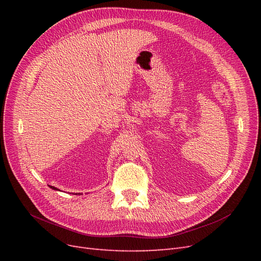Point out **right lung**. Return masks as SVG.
I'll use <instances>...</instances> for the list:
<instances>
[{
  "label": "right lung",
  "instance_id": "add662e5",
  "mask_svg": "<svg viewBox=\"0 0 261 261\" xmlns=\"http://www.w3.org/2000/svg\"><path fill=\"white\" fill-rule=\"evenodd\" d=\"M52 189H54V191H60V189H58L57 187H54V186H50Z\"/></svg>",
  "mask_w": 261,
  "mask_h": 261
}]
</instances>
